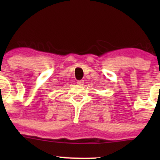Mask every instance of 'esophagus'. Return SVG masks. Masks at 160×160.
<instances>
[{"label": "esophagus", "instance_id": "obj_1", "mask_svg": "<svg viewBox=\"0 0 160 160\" xmlns=\"http://www.w3.org/2000/svg\"><path fill=\"white\" fill-rule=\"evenodd\" d=\"M83 83H84V81H83V80H78V81H77V84L80 85V86H83Z\"/></svg>", "mask_w": 160, "mask_h": 160}]
</instances>
